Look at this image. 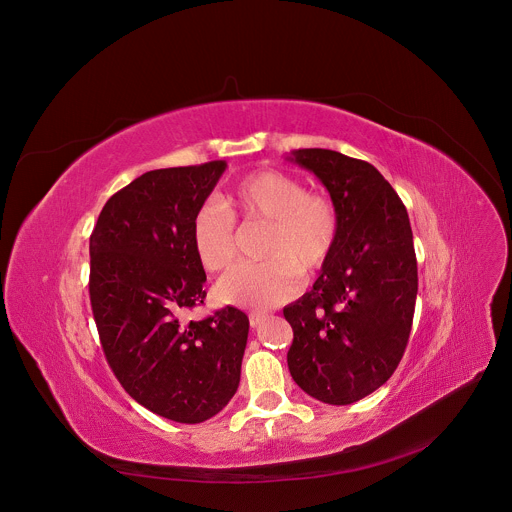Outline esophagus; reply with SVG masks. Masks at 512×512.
Here are the masks:
<instances>
[{
	"mask_svg": "<svg viewBox=\"0 0 512 512\" xmlns=\"http://www.w3.org/2000/svg\"><path fill=\"white\" fill-rule=\"evenodd\" d=\"M263 319H265V313H263V311H251V313H249V325H251V327H257Z\"/></svg>",
	"mask_w": 512,
	"mask_h": 512,
	"instance_id": "esophagus-1",
	"label": "esophagus"
}]
</instances>
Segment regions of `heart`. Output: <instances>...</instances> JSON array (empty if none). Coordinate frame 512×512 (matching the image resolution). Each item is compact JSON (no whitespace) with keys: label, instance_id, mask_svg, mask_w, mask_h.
Listing matches in <instances>:
<instances>
[{"label":"heart","instance_id":"1","mask_svg":"<svg viewBox=\"0 0 512 512\" xmlns=\"http://www.w3.org/2000/svg\"><path fill=\"white\" fill-rule=\"evenodd\" d=\"M267 223L263 263H243L217 283L223 303L267 309L299 291V273L313 275L331 257L339 219L329 197L307 193L305 185L279 170L243 177L223 205L205 201L191 221V245L205 271L225 269L237 251L235 223Z\"/></svg>","mask_w":512,"mask_h":512}]
</instances>
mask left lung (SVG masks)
Listing matches in <instances>:
<instances>
[{
  "mask_svg": "<svg viewBox=\"0 0 512 512\" xmlns=\"http://www.w3.org/2000/svg\"><path fill=\"white\" fill-rule=\"evenodd\" d=\"M287 160L323 183L339 219L313 289L283 309L293 329L287 366L311 398L348 406L384 386L404 356L418 293L412 227L370 162L327 148H299Z\"/></svg>",
  "mask_w": 512,
  "mask_h": 512,
  "instance_id": "1",
  "label": "left lung"
}]
</instances>
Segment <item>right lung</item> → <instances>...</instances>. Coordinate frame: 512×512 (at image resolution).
I'll return each mask as SVG.
<instances>
[{"mask_svg":"<svg viewBox=\"0 0 512 512\" xmlns=\"http://www.w3.org/2000/svg\"><path fill=\"white\" fill-rule=\"evenodd\" d=\"M225 168L148 170L108 199L90 235V303L108 366L140 406L181 424L229 404L247 346L249 317L237 307L185 319L207 297L191 221Z\"/></svg>","mask_w":512,"mask_h":512,"instance_id":"1","label":"right lung"}]
</instances>
